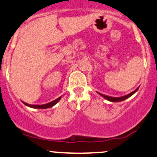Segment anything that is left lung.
I'll return each instance as SVG.
<instances>
[{"instance_id":"8db88e82","label":"left lung","mask_w":157,"mask_h":157,"mask_svg":"<svg viewBox=\"0 0 157 157\" xmlns=\"http://www.w3.org/2000/svg\"><path fill=\"white\" fill-rule=\"evenodd\" d=\"M138 89H139V88H137V89H136V90H134L133 92L128 94L125 95V96H122V97H112L106 96V95H104V94H99L101 95L102 97H104V98L106 99L107 100H109V101H111V102H121V101H123V100H126V99H128V97H130L131 96H132V95L134 94L135 92H136V91H137Z\"/></svg>"}]
</instances>
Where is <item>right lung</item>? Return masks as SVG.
Here are the masks:
<instances>
[{
    "mask_svg": "<svg viewBox=\"0 0 157 157\" xmlns=\"http://www.w3.org/2000/svg\"><path fill=\"white\" fill-rule=\"evenodd\" d=\"M61 99V97H59V98L56 99V100H54V101L52 102H48L47 104H44V105H29V104L28 103H26V102H24V104L27 106H29V107H31V108H33V109H48V108H51L52 106H54L55 105V104H57V102H58L59 100H60Z\"/></svg>",
    "mask_w": 157,
    "mask_h": 157,
    "instance_id": "1",
    "label": "right lung"
}]
</instances>
